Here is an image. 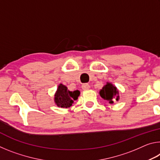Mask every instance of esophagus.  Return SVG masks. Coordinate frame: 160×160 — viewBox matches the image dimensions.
<instances>
[{
    "instance_id": "1",
    "label": "esophagus",
    "mask_w": 160,
    "mask_h": 160,
    "mask_svg": "<svg viewBox=\"0 0 160 160\" xmlns=\"http://www.w3.org/2000/svg\"><path fill=\"white\" fill-rule=\"evenodd\" d=\"M82 90H88L90 88V85H89V84L85 83V84H83V85H82Z\"/></svg>"
}]
</instances>
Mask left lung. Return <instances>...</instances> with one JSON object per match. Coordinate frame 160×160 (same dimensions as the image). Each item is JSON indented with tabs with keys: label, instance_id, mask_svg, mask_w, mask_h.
Wrapping results in <instances>:
<instances>
[{
	"label": "left lung",
	"instance_id": "1",
	"mask_svg": "<svg viewBox=\"0 0 160 160\" xmlns=\"http://www.w3.org/2000/svg\"><path fill=\"white\" fill-rule=\"evenodd\" d=\"M99 95L104 100H107L109 104H113V102L118 101L120 98L117 88L112 82H107L102 90H100Z\"/></svg>",
	"mask_w": 160,
	"mask_h": 160
}]
</instances>
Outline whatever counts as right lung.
Masks as SVG:
<instances>
[{
  "instance_id": "add662e5",
  "label": "right lung",
  "mask_w": 160,
  "mask_h": 160,
  "mask_svg": "<svg viewBox=\"0 0 160 160\" xmlns=\"http://www.w3.org/2000/svg\"><path fill=\"white\" fill-rule=\"evenodd\" d=\"M80 94L79 90L70 91L66 85L60 84L54 94V102L57 107L67 109L71 107L75 100L78 99Z\"/></svg>"
}]
</instances>
